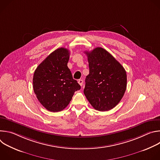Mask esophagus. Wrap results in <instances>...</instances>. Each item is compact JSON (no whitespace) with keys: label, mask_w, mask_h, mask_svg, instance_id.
Instances as JSON below:
<instances>
[{"label":"esophagus","mask_w":160,"mask_h":160,"mask_svg":"<svg viewBox=\"0 0 160 160\" xmlns=\"http://www.w3.org/2000/svg\"><path fill=\"white\" fill-rule=\"evenodd\" d=\"M78 83L80 84V86H82L83 84V80H78Z\"/></svg>","instance_id":"esophagus-1"}]
</instances>
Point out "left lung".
Here are the masks:
<instances>
[{"label":"left lung","instance_id":"left-lung-1","mask_svg":"<svg viewBox=\"0 0 160 160\" xmlns=\"http://www.w3.org/2000/svg\"><path fill=\"white\" fill-rule=\"evenodd\" d=\"M89 74L85 78L83 93L92 107L100 111L115 108L127 88V73L122 64L104 49L97 48L85 52Z\"/></svg>","mask_w":160,"mask_h":160}]
</instances>
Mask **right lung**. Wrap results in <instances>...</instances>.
<instances>
[{
	"mask_svg": "<svg viewBox=\"0 0 160 160\" xmlns=\"http://www.w3.org/2000/svg\"><path fill=\"white\" fill-rule=\"evenodd\" d=\"M70 51L63 48L50 54L37 68L33 87L37 98L48 111L58 112L71 101L80 85L68 67Z\"/></svg>",
	"mask_w": 160,
	"mask_h": 160,
	"instance_id": "1",
	"label": "right lung"
}]
</instances>
